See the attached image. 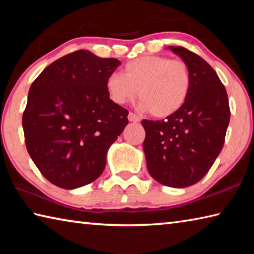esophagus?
<instances>
[{
	"instance_id": "esophagus-1",
	"label": "esophagus",
	"mask_w": 254,
	"mask_h": 254,
	"mask_svg": "<svg viewBox=\"0 0 254 254\" xmlns=\"http://www.w3.org/2000/svg\"><path fill=\"white\" fill-rule=\"evenodd\" d=\"M128 121H131V122H139L140 121V118L137 117L136 114H134V113H132V112H130V113H128Z\"/></svg>"
}]
</instances>
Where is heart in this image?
Returning a JSON list of instances; mask_svg holds the SVG:
<instances>
[{
	"label": "heart",
	"instance_id": "heart-1",
	"mask_svg": "<svg viewBox=\"0 0 254 254\" xmlns=\"http://www.w3.org/2000/svg\"><path fill=\"white\" fill-rule=\"evenodd\" d=\"M191 87L190 71L183 60L145 56L128 62L124 75L112 72L106 79L111 100L126 104L136 95L143 110L156 118L170 117L182 107Z\"/></svg>",
	"mask_w": 254,
	"mask_h": 254
}]
</instances>
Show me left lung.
I'll list each match as a JSON object with an SVG mask.
<instances>
[{
	"mask_svg": "<svg viewBox=\"0 0 254 254\" xmlns=\"http://www.w3.org/2000/svg\"><path fill=\"white\" fill-rule=\"evenodd\" d=\"M190 71L185 104L161 121L143 120V150L149 174L169 187L191 186L220 154L230 122L227 93L208 63L184 47H169Z\"/></svg>",
	"mask_w": 254,
	"mask_h": 254,
	"instance_id": "1",
	"label": "left lung"
}]
</instances>
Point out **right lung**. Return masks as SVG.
Listing matches in <instances>:
<instances>
[{"mask_svg":"<svg viewBox=\"0 0 254 254\" xmlns=\"http://www.w3.org/2000/svg\"><path fill=\"white\" fill-rule=\"evenodd\" d=\"M121 65L88 50L46 67L31 85L22 117L30 157L44 177L75 189L100 177L106 152L127 124V110L110 100L106 79Z\"/></svg>","mask_w":254,"mask_h":254,"instance_id":"1","label":"right lung"}]
</instances>
